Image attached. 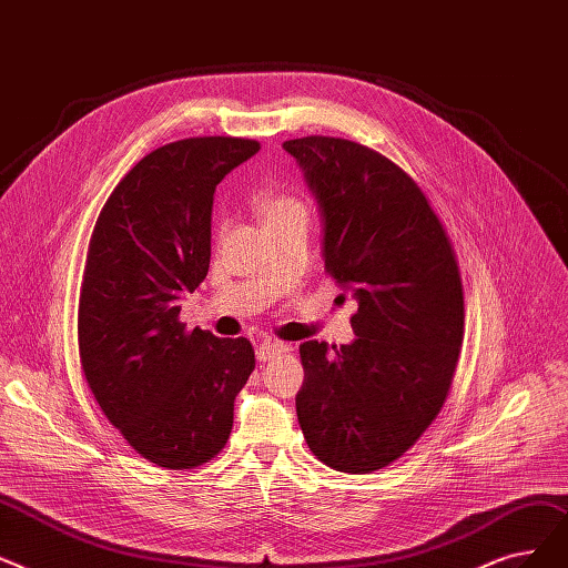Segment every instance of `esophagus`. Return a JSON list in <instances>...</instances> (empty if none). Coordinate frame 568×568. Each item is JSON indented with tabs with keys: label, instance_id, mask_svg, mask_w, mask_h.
<instances>
[{
	"label": "esophagus",
	"instance_id": "34e87169",
	"mask_svg": "<svg viewBox=\"0 0 568 568\" xmlns=\"http://www.w3.org/2000/svg\"><path fill=\"white\" fill-rule=\"evenodd\" d=\"M284 351H286L284 342H261L256 346V358L258 361H270V358H275L277 354H284Z\"/></svg>",
	"mask_w": 568,
	"mask_h": 568
}]
</instances>
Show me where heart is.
<instances>
[{"instance_id":"heart-1","label":"heart","mask_w":568,"mask_h":568,"mask_svg":"<svg viewBox=\"0 0 568 568\" xmlns=\"http://www.w3.org/2000/svg\"><path fill=\"white\" fill-rule=\"evenodd\" d=\"M261 210L267 224H275L291 217H307L310 210L301 194L284 192V189H270L261 196Z\"/></svg>"}]
</instances>
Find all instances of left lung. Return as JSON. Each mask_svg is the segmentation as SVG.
<instances>
[{
	"instance_id": "8db88e82",
	"label": "left lung",
	"mask_w": 568,
	"mask_h": 568,
	"mask_svg": "<svg viewBox=\"0 0 568 568\" xmlns=\"http://www.w3.org/2000/svg\"><path fill=\"white\" fill-rule=\"evenodd\" d=\"M284 150L318 199L326 273L358 301L354 342L301 344L295 412L323 465L369 474L407 453L448 397L465 337L460 265L429 199L388 156L333 136Z\"/></svg>"
}]
</instances>
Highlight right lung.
<instances>
[{
  "label": "right lung",
  "mask_w": 568,
  "mask_h": 568,
  "mask_svg": "<svg viewBox=\"0 0 568 568\" xmlns=\"http://www.w3.org/2000/svg\"><path fill=\"white\" fill-rule=\"evenodd\" d=\"M258 141L196 136L145 154L94 224L78 303V348L101 412L148 463L194 469L231 435L254 372L247 337L186 331L180 301L210 267L217 184Z\"/></svg>",
  "instance_id": "1"
}]
</instances>
